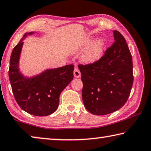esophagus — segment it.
Wrapping results in <instances>:
<instances>
[{"label":"esophagus","mask_w":151,"mask_h":151,"mask_svg":"<svg viewBox=\"0 0 151 151\" xmlns=\"http://www.w3.org/2000/svg\"><path fill=\"white\" fill-rule=\"evenodd\" d=\"M73 75H74V77L75 78H80L81 76V73L80 70H79V69L78 68H76L74 69V71H73Z\"/></svg>","instance_id":"1"}]
</instances>
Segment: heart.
I'll return each mask as SVG.
<instances>
[{"label":"heart","mask_w":151,"mask_h":151,"mask_svg":"<svg viewBox=\"0 0 151 151\" xmlns=\"http://www.w3.org/2000/svg\"><path fill=\"white\" fill-rule=\"evenodd\" d=\"M90 43V41H86L85 43V47H88ZM104 46V41H100L97 43L94 44L92 46H91L88 50L86 51V53L83 55V61L86 63H90L94 62L97 59L100 58L101 54L102 53Z\"/></svg>","instance_id":"b5f03b06"}]
</instances>
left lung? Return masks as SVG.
<instances>
[{
	"label": "left lung",
	"mask_w": 151,
	"mask_h": 151,
	"mask_svg": "<svg viewBox=\"0 0 151 151\" xmlns=\"http://www.w3.org/2000/svg\"><path fill=\"white\" fill-rule=\"evenodd\" d=\"M115 42L92 63L80 64L85 108L95 115L119 110L127 102L132 87V58L124 37L114 31Z\"/></svg>",
	"instance_id": "obj_1"
}]
</instances>
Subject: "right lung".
Wrapping results in <instances>:
<instances>
[{
	"instance_id": "right-lung-1",
	"label": "right lung",
	"mask_w": 151,
	"mask_h": 151,
	"mask_svg": "<svg viewBox=\"0 0 151 151\" xmlns=\"http://www.w3.org/2000/svg\"><path fill=\"white\" fill-rule=\"evenodd\" d=\"M33 33H26L14 47L10 59L9 76L14 99L21 109L31 115L44 116L58 109L61 92L73 78L74 65L47 70L32 78L22 75L19 60L23 39Z\"/></svg>"
}]
</instances>
